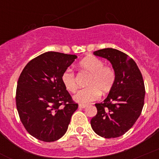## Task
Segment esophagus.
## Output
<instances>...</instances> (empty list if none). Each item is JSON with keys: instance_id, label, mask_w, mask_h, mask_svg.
Masks as SVG:
<instances>
[{"instance_id": "34e87169", "label": "esophagus", "mask_w": 159, "mask_h": 159, "mask_svg": "<svg viewBox=\"0 0 159 159\" xmlns=\"http://www.w3.org/2000/svg\"><path fill=\"white\" fill-rule=\"evenodd\" d=\"M86 106H87V105L86 104H79L80 109H84V108H86Z\"/></svg>"}]
</instances>
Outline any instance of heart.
<instances>
[{
  "label": "heart",
  "instance_id": "heart-1",
  "mask_svg": "<svg viewBox=\"0 0 159 159\" xmlns=\"http://www.w3.org/2000/svg\"><path fill=\"white\" fill-rule=\"evenodd\" d=\"M82 71L89 73L86 85L88 87L80 89L74 95L73 99L80 104H86L96 100L102 94H106L112 89L116 80V73L110 66H104V62L94 56H87L80 62ZM65 89L74 93L77 89L74 72L66 69L61 76Z\"/></svg>",
  "mask_w": 159,
  "mask_h": 159
}]
</instances>
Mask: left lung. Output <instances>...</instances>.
I'll use <instances>...</instances> for the list:
<instances>
[{"instance_id": "left-lung-1", "label": "left lung", "mask_w": 159, "mask_h": 159, "mask_svg": "<svg viewBox=\"0 0 159 159\" xmlns=\"http://www.w3.org/2000/svg\"><path fill=\"white\" fill-rule=\"evenodd\" d=\"M93 54L110 62L116 80L106 99L95 104L97 114L90 121L92 129L103 138H117L132 128L141 115L145 94L143 78L135 62L123 52L105 48Z\"/></svg>"}]
</instances>
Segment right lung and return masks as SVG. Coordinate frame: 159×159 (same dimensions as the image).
Segmentation results:
<instances>
[{
    "label": "right lung",
    "instance_id": "right-lung-1",
    "mask_svg": "<svg viewBox=\"0 0 159 159\" xmlns=\"http://www.w3.org/2000/svg\"><path fill=\"white\" fill-rule=\"evenodd\" d=\"M76 55L46 52L30 60L17 82L16 105L21 122L32 136L43 142L60 139L77 109L61 80Z\"/></svg>",
    "mask_w": 159,
    "mask_h": 159
}]
</instances>
